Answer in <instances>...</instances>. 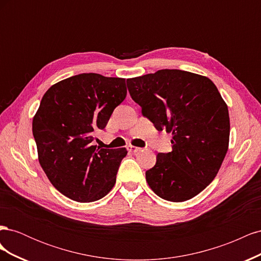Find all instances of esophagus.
Wrapping results in <instances>:
<instances>
[{"instance_id": "1", "label": "esophagus", "mask_w": 261, "mask_h": 261, "mask_svg": "<svg viewBox=\"0 0 261 261\" xmlns=\"http://www.w3.org/2000/svg\"><path fill=\"white\" fill-rule=\"evenodd\" d=\"M127 149L129 150L130 152H138V151H140L141 148H138V147H135V146H132V145H130V146L127 147Z\"/></svg>"}]
</instances>
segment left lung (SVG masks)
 I'll return each mask as SVG.
<instances>
[{
	"instance_id": "obj_1",
	"label": "left lung",
	"mask_w": 261,
	"mask_h": 261,
	"mask_svg": "<svg viewBox=\"0 0 261 261\" xmlns=\"http://www.w3.org/2000/svg\"><path fill=\"white\" fill-rule=\"evenodd\" d=\"M132 99L154 127L172 133V151L158 153L146 179L162 199L193 198L216 177L228 147L230 117L209 78L160 69L126 81Z\"/></svg>"
}]
</instances>
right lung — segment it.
Here are the masks:
<instances>
[{
	"label": "right lung",
	"mask_w": 261,
	"mask_h": 261,
	"mask_svg": "<svg viewBox=\"0 0 261 261\" xmlns=\"http://www.w3.org/2000/svg\"><path fill=\"white\" fill-rule=\"evenodd\" d=\"M124 78L88 73L53 85L33 121L39 162L51 184L78 202L101 199L113 188L125 148L92 144L126 98Z\"/></svg>",
	"instance_id": "right-lung-1"
}]
</instances>
